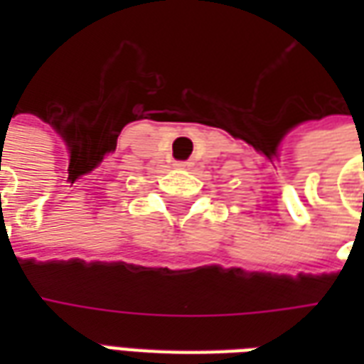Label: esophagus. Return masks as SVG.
I'll return each mask as SVG.
<instances>
[{"instance_id": "34e87169", "label": "esophagus", "mask_w": 364, "mask_h": 364, "mask_svg": "<svg viewBox=\"0 0 364 364\" xmlns=\"http://www.w3.org/2000/svg\"><path fill=\"white\" fill-rule=\"evenodd\" d=\"M177 167H181V169H187V167H191V161H179V164H175Z\"/></svg>"}]
</instances>
